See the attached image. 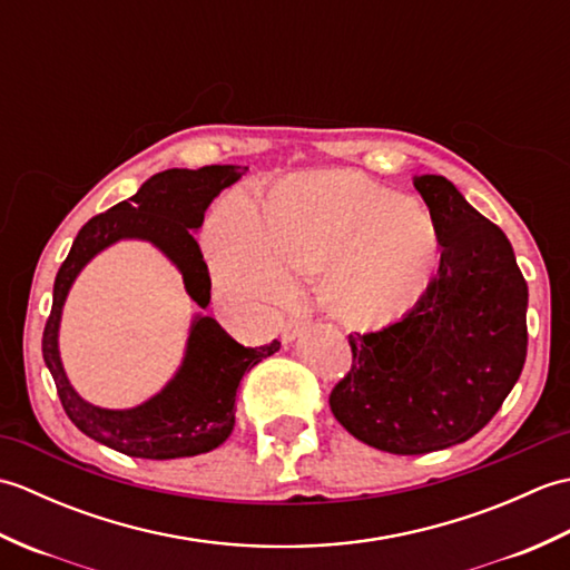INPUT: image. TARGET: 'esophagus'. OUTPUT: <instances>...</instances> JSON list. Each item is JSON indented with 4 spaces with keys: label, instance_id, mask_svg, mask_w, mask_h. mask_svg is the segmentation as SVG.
I'll return each instance as SVG.
<instances>
[{
    "label": "esophagus",
    "instance_id": "esophagus-1",
    "mask_svg": "<svg viewBox=\"0 0 570 570\" xmlns=\"http://www.w3.org/2000/svg\"><path fill=\"white\" fill-rule=\"evenodd\" d=\"M308 328V318L304 316H296V318H288L284 325H282V341L284 343H294L296 337L304 333Z\"/></svg>",
    "mask_w": 570,
    "mask_h": 570
}]
</instances>
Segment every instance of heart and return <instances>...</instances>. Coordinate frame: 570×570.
Masks as SVG:
<instances>
[{
	"label": "heart",
	"instance_id": "1",
	"mask_svg": "<svg viewBox=\"0 0 570 570\" xmlns=\"http://www.w3.org/2000/svg\"><path fill=\"white\" fill-rule=\"evenodd\" d=\"M223 296L247 308L286 304L321 276V304L350 328L374 331L421 306L441 264V229L416 198L357 171L278 180L262 210L229 193L205 225Z\"/></svg>",
	"mask_w": 570,
	"mask_h": 570
}]
</instances>
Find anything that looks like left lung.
<instances>
[{
    "label": "left lung",
    "instance_id": "1",
    "mask_svg": "<svg viewBox=\"0 0 570 570\" xmlns=\"http://www.w3.org/2000/svg\"><path fill=\"white\" fill-rule=\"evenodd\" d=\"M441 229V266L416 311L350 335L353 370L331 411L357 441L423 455L472 439L498 414L527 360L529 288L502 229L445 176H414Z\"/></svg>",
    "mask_w": 570,
    "mask_h": 570
}]
</instances>
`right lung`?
Masks as SVG:
<instances>
[{
	"instance_id": "1",
	"label": "right lung",
	"mask_w": 570,
	"mask_h": 570,
	"mask_svg": "<svg viewBox=\"0 0 570 570\" xmlns=\"http://www.w3.org/2000/svg\"><path fill=\"white\" fill-rule=\"evenodd\" d=\"M242 166L168 168L144 180L129 200L117 203L82 225L72 239L53 284L51 316L43 328V360L68 419L112 451L131 458L171 460L208 453L227 441L235 426V396L239 380L264 357L274 355L278 341L245 347L233 341L215 318L196 313L190 321L186 353L176 374L147 402L131 409L95 406L72 390L58 350L60 316L78 274L92 257L122 239H141L159 249L184 276L186 294L205 311L210 304V274L193 233L220 190L245 176Z\"/></svg>"
}]
</instances>
